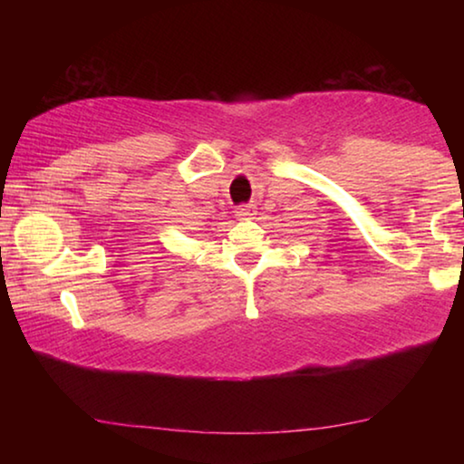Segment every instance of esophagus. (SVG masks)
I'll return each instance as SVG.
<instances>
[{
	"instance_id": "1",
	"label": "esophagus",
	"mask_w": 464,
	"mask_h": 464,
	"mask_svg": "<svg viewBox=\"0 0 464 464\" xmlns=\"http://www.w3.org/2000/svg\"><path fill=\"white\" fill-rule=\"evenodd\" d=\"M235 213H237L239 218H247L256 213V207L254 204H241V207L235 208Z\"/></svg>"
}]
</instances>
